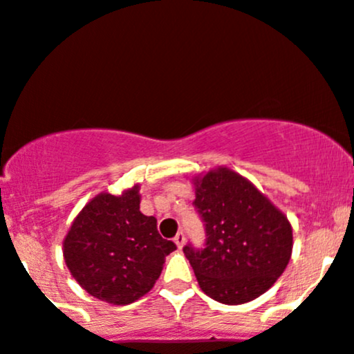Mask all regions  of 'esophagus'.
<instances>
[{
	"mask_svg": "<svg viewBox=\"0 0 354 354\" xmlns=\"http://www.w3.org/2000/svg\"><path fill=\"white\" fill-rule=\"evenodd\" d=\"M174 243H176L178 248H183V245H185V234H183V232H178V235L174 236Z\"/></svg>",
	"mask_w": 354,
	"mask_h": 354,
	"instance_id": "obj_1",
	"label": "esophagus"
}]
</instances>
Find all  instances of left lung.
<instances>
[{
	"mask_svg": "<svg viewBox=\"0 0 354 354\" xmlns=\"http://www.w3.org/2000/svg\"><path fill=\"white\" fill-rule=\"evenodd\" d=\"M195 207L205 221L207 243L183 248L208 297L236 306L254 301L274 286L292 255L287 216L227 166L193 178Z\"/></svg>",
	"mask_w": 354,
	"mask_h": 354,
	"instance_id": "left-lung-1",
	"label": "left lung"
}]
</instances>
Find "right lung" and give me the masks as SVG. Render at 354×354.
Returning a JSON list of instances; mask_svg holds the SVG:
<instances>
[{
    "label": "right lung",
    "instance_id": "obj_1",
    "mask_svg": "<svg viewBox=\"0 0 354 354\" xmlns=\"http://www.w3.org/2000/svg\"><path fill=\"white\" fill-rule=\"evenodd\" d=\"M139 185L120 195L102 192L80 209L64 239V260L84 290L126 306L153 289L166 255L176 250L159 235L154 216L139 209Z\"/></svg>",
    "mask_w": 354,
    "mask_h": 354
}]
</instances>
